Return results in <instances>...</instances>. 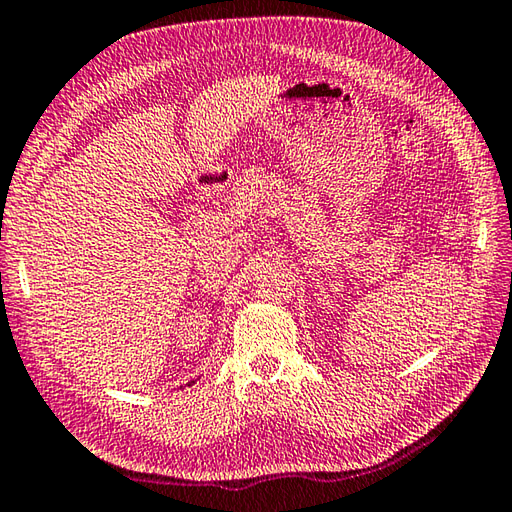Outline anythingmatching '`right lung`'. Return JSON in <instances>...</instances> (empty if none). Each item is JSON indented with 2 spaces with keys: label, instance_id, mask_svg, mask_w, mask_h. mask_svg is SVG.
I'll list each match as a JSON object with an SVG mask.
<instances>
[{
  "label": "right lung",
  "instance_id": "1",
  "mask_svg": "<svg viewBox=\"0 0 512 512\" xmlns=\"http://www.w3.org/2000/svg\"><path fill=\"white\" fill-rule=\"evenodd\" d=\"M191 383H194V381H191ZM191 383H189V385H191Z\"/></svg>",
  "mask_w": 512,
  "mask_h": 512
}]
</instances>
